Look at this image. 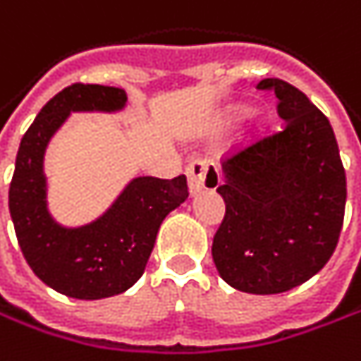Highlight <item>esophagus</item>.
<instances>
[{
    "label": "esophagus",
    "instance_id": "esophagus-1",
    "mask_svg": "<svg viewBox=\"0 0 361 361\" xmlns=\"http://www.w3.org/2000/svg\"><path fill=\"white\" fill-rule=\"evenodd\" d=\"M189 192L195 197L203 190L217 189L219 185V169L211 160H192L187 166Z\"/></svg>",
    "mask_w": 361,
    "mask_h": 361
}]
</instances>
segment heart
Returning <instances> with one entry per match:
<instances>
[{
	"label": "heart",
	"instance_id": "1",
	"mask_svg": "<svg viewBox=\"0 0 361 361\" xmlns=\"http://www.w3.org/2000/svg\"><path fill=\"white\" fill-rule=\"evenodd\" d=\"M240 114H242V116H245V114H247V109H240Z\"/></svg>",
	"mask_w": 361,
	"mask_h": 361
}]
</instances>
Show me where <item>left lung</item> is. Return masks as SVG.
Wrapping results in <instances>:
<instances>
[{
    "label": "left lung",
    "instance_id": "left-lung-1",
    "mask_svg": "<svg viewBox=\"0 0 361 361\" xmlns=\"http://www.w3.org/2000/svg\"><path fill=\"white\" fill-rule=\"evenodd\" d=\"M286 123L221 166L217 192L226 217L213 238V262L229 286L279 295L329 262L345 211V171L334 128L309 97L280 79H264Z\"/></svg>",
    "mask_w": 361,
    "mask_h": 361
}]
</instances>
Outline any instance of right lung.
<instances>
[{
  "mask_svg": "<svg viewBox=\"0 0 361 361\" xmlns=\"http://www.w3.org/2000/svg\"><path fill=\"white\" fill-rule=\"evenodd\" d=\"M118 87L75 82L46 103L20 142L9 185V215L34 274L56 293L82 300L119 295L144 274L164 217L187 201V176H137L101 217L81 227L56 224L46 201L44 154L73 111L116 114Z\"/></svg>",
  "mask_w": 361,
  "mask_h": 361,
  "instance_id": "obj_1",
  "label": "right lung"
}]
</instances>
